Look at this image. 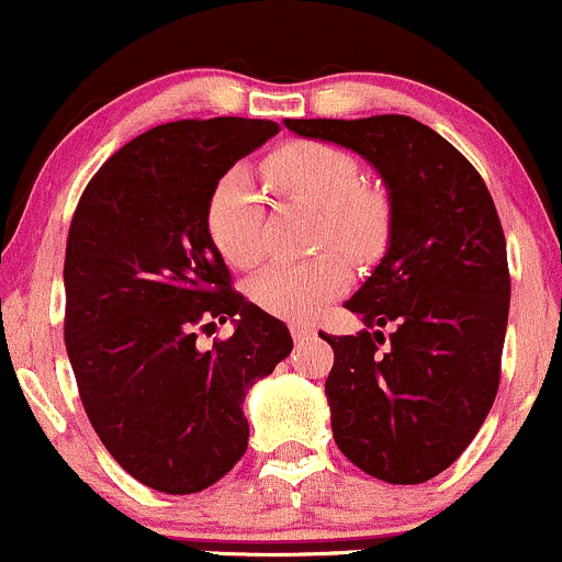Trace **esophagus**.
Listing matches in <instances>:
<instances>
[{
  "mask_svg": "<svg viewBox=\"0 0 562 562\" xmlns=\"http://www.w3.org/2000/svg\"><path fill=\"white\" fill-rule=\"evenodd\" d=\"M289 331H292L294 342H305V340H311V337H316V329L307 327V324H292Z\"/></svg>",
  "mask_w": 562,
  "mask_h": 562,
  "instance_id": "esophagus-1",
  "label": "esophagus"
}]
</instances>
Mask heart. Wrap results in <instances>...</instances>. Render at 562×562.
Masks as SVG:
<instances>
[{"label":"heart","instance_id":"obj_1","mask_svg":"<svg viewBox=\"0 0 562 562\" xmlns=\"http://www.w3.org/2000/svg\"><path fill=\"white\" fill-rule=\"evenodd\" d=\"M262 177L286 195L318 209V240L353 259H372L389 238V206L367 190L361 166L346 149L322 142H289L262 162ZM211 244L233 268H251L265 251L262 201L255 184L231 171L214 184L206 206ZM348 265L340 255L305 262H270L251 276L249 294L281 318H311L346 289Z\"/></svg>","mask_w":562,"mask_h":562}]
</instances>
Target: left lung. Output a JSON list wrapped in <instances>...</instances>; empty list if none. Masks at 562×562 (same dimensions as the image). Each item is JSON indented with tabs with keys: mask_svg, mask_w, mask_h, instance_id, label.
I'll return each mask as SVG.
<instances>
[{
	"mask_svg": "<svg viewBox=\"0 0 562 562\" xmlns=\"http://www.w3.org/2000/svg\"><path fill=\"white\" fill-rule=\"evenodd\" d=\"M286 128L353 149L389 187V251L346 307L395 331L322 335L335 351L324 391L342 456L418 485L469 448L498 394L512 281L496 203L448 138L404 114Z\"/></svg>",
	"mask_w": 562,
	"mask_h": 562,
	"instance_id": "1",
	"label": "left lung"
}]
</instances>
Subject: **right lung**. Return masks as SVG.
<instances>
[{
  "mask_svg": "<svg viewBox=\"0 0 562 562\" xmlns=\"http://www.w3.org/2000/svg\"><path fill=\"white\" fill-rule=\"evenodd\" d=\"M273 134V120L162 123L95 171L71 216L66 353L104 448L153 491L187 496L231 472L249 445L246 391L292 351L206 231L214 184ZM227 317L234 335L198 349Z\"/></svg>",
  "mask_w": 562,
  "mask_h": 562,
  "instance_id": "1",
  "label": "right lung"
}]
</instances>
